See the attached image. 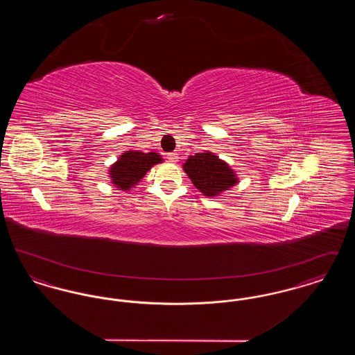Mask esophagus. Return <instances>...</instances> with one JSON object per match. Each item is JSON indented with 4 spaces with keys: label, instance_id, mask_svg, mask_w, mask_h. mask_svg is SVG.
<instances>
[{
    "label": "esophagus",
    "instance_id": "esophagus-1",
    "mask_svg": "<svg viewBox=\"0 0 355 355\" xmlns=\"http://www.w3.org/2000/svg\"><path fill=\"white\" fill-rule=\"evenodd\" d=\"M168 159H169L170 162H178V153H169L168 154Z\"/></svg>",
    "mask_w": 355,
    "mask_h": 355
}]
</instances>
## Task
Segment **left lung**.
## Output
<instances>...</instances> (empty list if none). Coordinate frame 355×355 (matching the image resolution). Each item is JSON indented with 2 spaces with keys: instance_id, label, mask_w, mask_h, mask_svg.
Here are the masks:
<instances>
[{
  "instance_id": "obj_1",
  "label": "left lung",
  "mask_w": 355,
  "mask_h": 355,
  "mask_svg": "<svg viewBox=\"0 0 355 355\" xmlns=\"http://www.w3.org/2000/svg\"><path fill=\"white\" fill-rule=\"evenodd\" d=\"M187 177L203 196L216 197L238 182L233 169L210 152L190 155L184 164Z\"/></svg>"
}]
</instances>
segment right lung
Segmentation results:
<instances>
[{"label":"right lung","mask_w":355,"mask_h":355,"mask_svg":"<svg viewBox=\"0 0 355 355\" xmlns=\"http://www.w3.org/2000/svg\"><path fill=\"white\" fill-rule=\"evenodd\" d=\"M159 162H162V157L158 153L138 150L122 153L117 162H114L109 169L112 184L123 191H129L155 164Z\"/></svg>","instance_id":"obj_1"}]
</instances>
